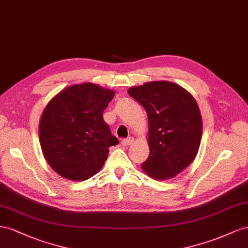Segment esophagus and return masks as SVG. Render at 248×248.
I'll return each instance as SVG.
<instances>
[{
  "instance_id": "esophagus-1",
  "label": "esophagus",
  "mask_w": 248,
  "mask_h": 248,
  "mask_svg": "<svg viewBox=\"0 0 248 248\" xmlns=\"http://www.w3.org/2000/svg\"><path fill=\"white\" fill-rule=\"evenodd\" d=\"M133 141H134V138L133 137H129V138H126V139H124L122 141V144L124 146H128V145H130L133 142Z\"/></svg>"
}]
</instances>
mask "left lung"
Masks as SVG:
<instances>
[{"label": "left lung", "mask_w": 248, "mask_h": 248, "mask_svg": "<svg viewBox=\"0 0 248 248\" xmlns=\"http://www.w3.org/2000/svg\"><path fill=\"white\" fill-rule=\"evenodd\" d=\"M130 96L143 106L148 118L150 155L143 171L155 180L171 179L195 159L202 120L194 97L168 81L147 82L131 87Z\"/></svg>", "instance_id": "obj_1"}]
</instances>
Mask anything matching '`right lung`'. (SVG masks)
<instances>
[{
    "mask_svg": "<svg viewBox=\"0 0 248 248\" xmlns=\"http://www.w3.org/2000/svg\"><path fill=\"white\" fill-rule=\"evenodd\" d=\"M114 94L93 83L76 84L46 105L39 123V142L48 165L63 178H91L105 164L109 147L118 144L103 119Z\"/></svg>",
    "mask_w": 248,
    "mask_h": 248,
    "instance_id": "right-lung-1",
    "label": "right lung"
}]
</instances>
